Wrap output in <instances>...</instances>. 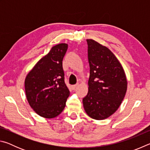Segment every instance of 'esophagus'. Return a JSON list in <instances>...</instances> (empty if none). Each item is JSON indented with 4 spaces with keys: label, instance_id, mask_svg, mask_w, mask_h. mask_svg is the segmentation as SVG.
<instances>
[{
    "label": "esophagus",
    "instance_id": "esophagus-1",
    "mask_svg": "<svg viewBox=\"0 0 150 150\" xmlns=\"http://www.w3.org/2000/svg\"><path fill=\"white\" fill-rule=\"evenodd\" d=\"M78 85H79V84H78V83H77V84H76V85H73V86H72V88H73V89H75V88H77V87Z\"/></svg>",
    "mask_w": 150,
    "mask_h": 150
}]
</instances>
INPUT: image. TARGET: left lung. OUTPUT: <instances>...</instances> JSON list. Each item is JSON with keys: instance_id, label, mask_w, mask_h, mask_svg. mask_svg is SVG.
<instances>
[{"instance_id": "8db88e82", "label": "left lung", "mask_w": 150, "mask_h": 150, "mask_svg": "<svg viewBox=\"0 0 150 150\" xmlns=\"http://www.w3.org/2000/svg\"><path fill=\"white\" fill-rule=\"evenodd\" d=\"M87 42L90 76L83 104L88 116L104 120L121 105L127 90L126 77L122 66L108 47L91 39Z\"/></svg>"}]
</instances>
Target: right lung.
Instances as JSON below:
<instances>
[{"mask_svg":"<svg viewBox=\"0 0 150 150\" xmlns=\"http://www.w3.org/2000/svg\"><path fill=\"white\" fill-rule=\"evenodd\" d=\"M67 44L52 47L25 79V92L30 106L40 116L52 118L63 110L70 92L64 81L62 61Z\"/></svg>","mask_w":150,"mask_h":150,"instance_id":"right-lung-1","label":"right lung"}]
</instances>
